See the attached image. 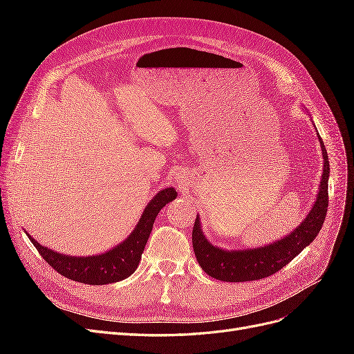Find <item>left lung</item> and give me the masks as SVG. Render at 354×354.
I'll return each instance as SVG.
<instances>
[{"label":"left lung","instance_id":"left-lung-1","mask_svg":"<svg viewBox=\"0 0 354 354\" xmlns=\"http://www.w3.org/2000/svg\"><path fill=\"white\" fill-rule=\"evenodd\" d=\"M319 136V134H317ZM324 156V174L320 180L316 202L308 216L299 226L281 241L252 250H221L212 245L201 229V221L196 216L192 242L201 269L208 276L224 282H246L257 281L270 276L291 261L307 245L312 243L324 226L328 211V178L329 160L325 145L319 136Z\"/></svg>","mask_w":354,"mask_h":354}]
</instances>
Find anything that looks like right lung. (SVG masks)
<instances>
[{
	"label": "right lung",
	"mask_w": 354,
	"mask_h": 354,
	"mask_svg": "<svg viewBox=\"0 0 354 354\" xmlns=\"http://www.w3.org/2000/svg\"><path fill=\"white\" fill-rule=\"evenodd\" d=\"M177 198V192L173 187H167L159 192L155 198L147 203L140 220H138L136 229L131 232L124 242L116 245L115 248L104 254L90 255V257H71L63 255L47 246L39 245L34 238L29 239L34 243L38 252L41 254L53 269L57 273L75 282L87 285H106L122 281L125 277L133 274L140 263L142 254L145 251L146 242L151 236L155 218L158 212L162 209L168 202Z\"/></svg>",
	"instance_id": "obj_1"
}]
</instances>
